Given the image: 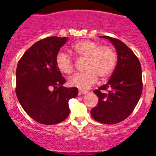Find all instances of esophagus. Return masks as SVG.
<instances>
[{"instance_id":"1","label":"esophagus","mask_w":156,"mask_h":156,"mask_svg":"<svg viewBox=\"0 0 156 156\" xmlns=\"http://www.w3.org/2000/svg\"><path fill=\"white\" fill-rule=\"evenodd\" d=\"M88 92L87 91H85V90H81V89H80V90H78V93H79V94H87V93Z\"/></svg>"}]
</instances>
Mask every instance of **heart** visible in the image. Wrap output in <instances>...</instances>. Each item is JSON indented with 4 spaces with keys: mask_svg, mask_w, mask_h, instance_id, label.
I'll list each match as a JSON object with an SVG mask.
<instances>
[{
    "mask_svg": "<svg viewBox=\"0 0 156 156\" xmlns=\"http://www.w3.org/2000/svg\"><path fill=\"white\" fill-rule=\"evenodd\" d=\"M71 51L80 58H86L84 72L69 78V84L79 89H87L96 83L98 77L105 80L114 72L117 64V53L111 46H101L94 41L82 40L74 44ZM55 64L62 73L70 75L74 72V62L70 56L59 52L55 57Z\"/></svg>",
    "mask_w": 156,
    "mask_h": 156,
    "instance_id": "1",
    "label": "heart"
}]
</instances>
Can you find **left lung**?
<instances>
[{
    "label": "left lung",
    "instance_id": "8db88e82",
    "mask_svg": "<svg viewBox=\"0 0 156 156\" xmlns=\"http://www.w3.org/2000/svg\"><path fill=\"white\" fill-rule=\"evenodd\" d=\"M101 37L114 44L117 63L108 83L94 90L98 103L91 110V115L99 122L112 125L126 119L136 106L142 92L141 67L136 55L121 40L108 36Z\"/></svg>",
    "mask_w": 156,
    "mask_h": 156
}]
</instances>
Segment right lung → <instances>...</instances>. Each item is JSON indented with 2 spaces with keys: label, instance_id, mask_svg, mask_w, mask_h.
I'll use <instances>...</instances> for the list:
<instances>
[{
  "label": "right lung",
  "instance_id": "1",
  "mask_svg": "<svg viewBox=\"0 0 156 156\" xmlns=\"http://www.w3.org/2000/svg\"><path fill=\"white\" fill-rule=\"evenodd\" d=\"M67 37H50L38 41L21 57L16 70L17 99L34 120L55 125L69 116L68 101L78 95L76 87L66 82L55 64V57Z\"/></svg>",
  "mask_w": 156,
  "mask_h": 156
}]
</instances>
